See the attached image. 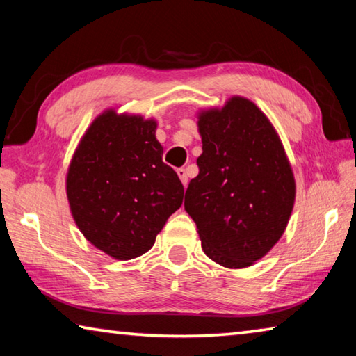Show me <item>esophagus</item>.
<instances>
[{"label": "esophagus", "instance_id": "obj_1", "mask_svg": "<svg viewBox=\"0 0 356 356\" xmlns=\"http://www.w3.org/2000/svg\"><path fill=\"white\" fill-rule=\"evenodd\" d=\"M177 176H179L180 180H182L184 186H186V184H188V176H186V170H184V168H179Z\"/></svg>", "mask_w": 356, "mask_h": 356}]
</instances>
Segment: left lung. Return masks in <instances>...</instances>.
I'll use <instances>...</instances> for the list:
<instances>
[{
	"label": "left lung",
	"instance_id": "left-lung-1",
	"mask_svg": "<svg viewBox=\"0 0 356 356\" xmlns=\"http://www.w3.org/2000/svg\"><path fill=\"white\" fill-rule=\"evenodd\" d=\"M197 119L202 154L185 210L212 261L250 267L273 248L291 218V163L272 122L248 99L236 95Z\"/></svg>",
	"mask_w": 356,
	"mask_h": 356
}]
</instances>
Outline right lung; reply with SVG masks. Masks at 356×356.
I'll return each instance as SVG.
<instances>
[{"label":"right lung","instance_id":"right-lung-1","mask_svg":"<svg viewBox=\"0 0 356 356\" xmlns=\"http://www.w3.org/2000/svg\"><path fill=\"white\" fill-rule=\"evenodd\" d=\"M156 122L106 110L72 156L65 190L70 212L95 248L119 261L147 252L182 206L184 185L161 160Z\"/></svg>","mask_w":356,"mask_h":356}]
</instances>
